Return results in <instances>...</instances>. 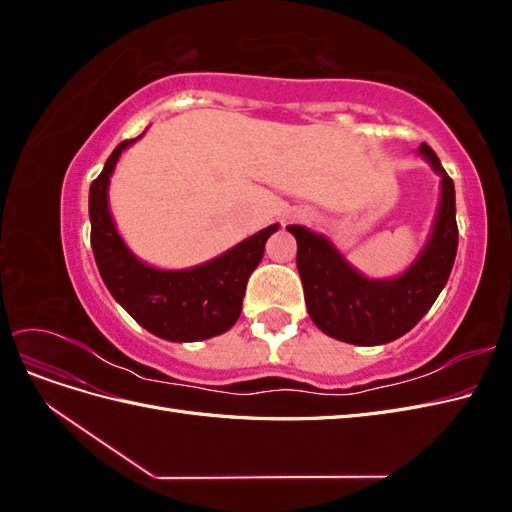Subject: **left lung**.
Wrapping results in <instances>:
<instances>
[{
	"instance_id": "left-lung-1",
	"label": "left lung",
	"mask_w": 512,
	"mask_h": 512,
	"mask_svg": "<svg viewBox=\"0 0 512 512\" xmlns=\"http://www.w3.org/2000/svg\"><path fill=\"white\" fill-rule=\"evenodd\" d=\"M418 156L440 175V203L423 250L404 273L374 280L354 269L331 239L305 226H286L297 239L307 314L339 342L380 346L406 335L429 312L451 275L459 241L455 185L429 145L418 147Z\"/></svg>"
}]
</instances>
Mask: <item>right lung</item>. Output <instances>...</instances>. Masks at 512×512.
Listing matches in <instances>:
<instances>
[{"instance_id":"add662e5","label":"right lung","mask_w":512,"mask_h":512,"mask_svg":"<svg viewBox=\"0 0 512 512\" xmlns=\"http://www.w3.org/2000/svg\"><path fill=\"white\" fill-rule=\"evenodd\" d=\"M141 136L117 145L89 188L91 250L98 271L115 301L149 333L168 342H200L222 335L239 320L247 280L280 224L258 230L203 265L188 269L147 265L121 239L108 207V185L121 153Z\"/></svg>"}]
</instances>
